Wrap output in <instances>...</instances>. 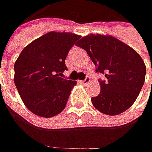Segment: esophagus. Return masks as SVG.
<instances>
[{
	"mask_svg": "<svg viewBox=\"0 0 152 152\" xmlns=\"http://www.w3.org/2000/svg\"><path fill=\"white\" fill-rule=\"evenodd\" d=\"M90 81H91L90 77H89V76H86V78H85L84 80H82V81H81V83H82L83 85H87V84H89V83H90Z\"/></svg>",
	"mask_w": 152,
	"mask_h": 152,
	"instance_id": "34e87169",
	"label": "esophagus"
}]
</instances>
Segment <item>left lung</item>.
<instances>
[{
    "mask_svg": "<svg viewBox=\"0 0 152 152\" xmlns=\"http://www.w3.org/2000/svg\"><path fill=\"white\" fill-rule=\"evenodd\" d=\"M85 49L96 65L101 92L92 97L93 106L101 113L118 115L131 107L145 83L146 67L141 56L130 46L110 35L90 34L76 44Z\"/></svg>",
    "mask_w": 152,
    "mask_h": 152,
    "instance_id": "obj_1",
    "label": "left lung"
}]
</instances>
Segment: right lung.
<instances>
[{
	"label": "right lung",
	"instance_id": "add662e5",
	"mask_svg": "<svg viewBox=\"0 0 152 152\" xmlns=\"http://www.w3.org/2000/svg\"><path fill=\"white\" fill-rule=\"evenodd\" d=\"M81 36L50 32L22 50L14 64V83L26 107L39 117L51 118L66 107L76 81L61 78L65 59Z\"/></svg>",
	"mask_w": 152,
	"mask_h": 152
}]
</instances>
